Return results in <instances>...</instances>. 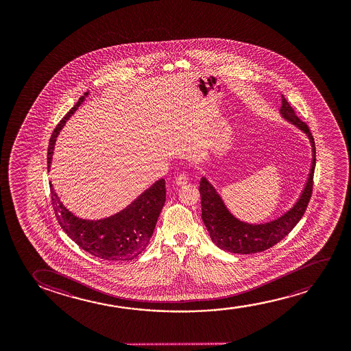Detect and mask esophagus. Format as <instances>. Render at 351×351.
I'll return each mask as SVG.
<instances>
[{
  "instance_id": "obj_1",
  "label": "esophagus",
  "mask_w": 351,
  "mask_h": 351,
  "mask_svg": "<svg viewBox=\"0 0 351 351\" xmlns=\"http://www.w3.org/2000/svg\"><path fill=\"white\" fill-rule=\"evenodd\" d=\"M188 183V178L186 175H178L176 180H175V184L178 186V187H183V186H186Z\"/></svg>"
}]
</instances>
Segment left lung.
<instances>
[{
    "label": "left lung",
    "mask_w": 351,
    "mask_h": 351,
    "mask_svg": "<svg viewBox=\"0 0 351 351\" xmlns=\"http://www.w3.org/2000/svg\"><path fill=\"white\" fill-rule=\"evenodd\" d=\"M279 115L284 121L301 130L307 136L312 147V163L308 178L293 206L283 215L265 223H250L231 213L226 202L206 176L202 178L199 191L202 194V218L210 232L211 240L221 250L235 254H252L283 240L296 226L307 208L312 195L313 175L315 168V145L307 125L295 115V111L282 95V106Z\"/></svg>",
    "instance_id": "8db88e82"
}]
</instances>
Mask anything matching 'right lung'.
I'll return each mask as SVG.
<instances>
[{
  "label": "right lung",
  "instance_id": "right-lung-1",
  "mask_svg": "<svg viewBox=\"0 0 351 351\" xmlns=\"http://www.w3.org/2000/svg\"><path fill=\"white\" fill-rule=\"evenodd\" d=\"M90 95L85 92L67 115L53 130L49 141L48 170L60 132ZM51 202L58 224L80 248L108 261H125L136 258L149 245L165 202V181L160 178L130 205L101 219H86L69 211L60 200L50 182Z\"/></svg>",
  "mask_w": 351,
  "mask_h": 351
}]
</instances>
